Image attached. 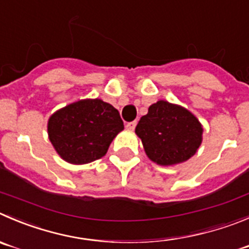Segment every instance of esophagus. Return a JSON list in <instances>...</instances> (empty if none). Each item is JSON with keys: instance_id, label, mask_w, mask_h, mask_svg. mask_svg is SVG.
Segmentation results:
<instances>
[{"instance_id": "34e87169", "label": "esophagus", "mask_w": 249, "mask_h": 249, "mask_svg": "<svg viewBox=\"0 0 249 249\" xmlns=\"http://www.w3.org/2000/svg\"><path fill=\"white\" fill-rule=\"evenodd\" d=\"M136 126H137V122H136V121H133V122H128V123H127L126 128L129 129V131H133V129L136 128Z\"/></svg>"}]
</instances>
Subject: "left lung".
Masks as SVG:
<instances>
[{"instance_id": "left-lung-1", "label": "left lung", "mask_w": 249, "mask_h": 249, "mask_svg": "<svg viewBox=\"0 0 249 249\" xmlns=\"http://www.w3.org/2000/svg\"><path fill=\"white\" fill-rule=\"evenodd\" d=\"M136 134L151 161L172 166L187 161L197 153L203 141V126L187 108L159 100L142 116Z\"/></svg>"}]
</instances>
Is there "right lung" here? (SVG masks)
I'll return each instance as SVG.
<instances>
[{"mask_svg": "<svg viewBox=\"0 0 249 249\" xmlns=\"http://www.w3.org/2000/svg\"><path fill=\"white\" fill-rule=\"evenodd\" d=\"M123 128L118 111L101 99L70 104L52 113L47 122L49 139L56 153L73 165L103 158Z\"/></svg>", "mask_w": 249, "mask_h": 249, "instance_id": "obj_1", "label": "right lung"}]
</instances>
